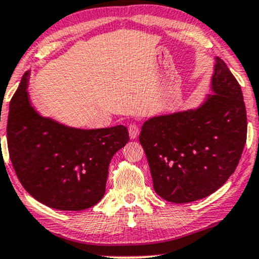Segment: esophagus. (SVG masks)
<instances>
[{"mask_svg":"<svg viewBox=\"0 0 259 259\" xmlns=\"http://www.w3.org/2000/svg\"><path fill=\"white\" fill-rule=\"evenodd\" d=\"M127 130H129L130 139H133V140L137 139V136H139V133H140V127L136 123L129 124V126H127Z\"/></svg>","mask_w":259,"mask_h":259,"instance_id":"34e87169","label":"esophagus"}]
</instances>
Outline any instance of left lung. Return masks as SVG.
<instances>
[{"instance_id": "left-lung-1", "label": "left lung", "mask_w": 259, "mask_h": 259, "mask_svg": "<svg viewBox=\"0 0 259 259\" xmlns=\"http://www.w3.org/2000/svg\"><path fill=\"white\" fill-rule=\"evenodd\" d=\"M211 89L198 109L156 116L143 123L155 192L174 204L206 198L225 184L242 156L247 120L243 92L226 64L215 58Z\"/></svg>"}]
</instances>
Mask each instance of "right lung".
I'll list each match as a JSON object with an SVG mask.
<instances>
[{
  "label": "right lung",
  "mask_w": 259,
  "mask_h": 259,
  "mask_svg": "<svg viewBox=\"0 0 259 259\" xmlns=\"http://www.w3.org/2000/svg\"><path fill=\"white\" fill-rule=\"evenodd\" d=\"M29 72L9 104L7 142L23 188L41 204L60 211L95 206L105 193L109 164L129 141L127 129H77L42 117L30 105Z\"/></svg>",
  "instance_id": "right-lung-1"
}]
</instances>
